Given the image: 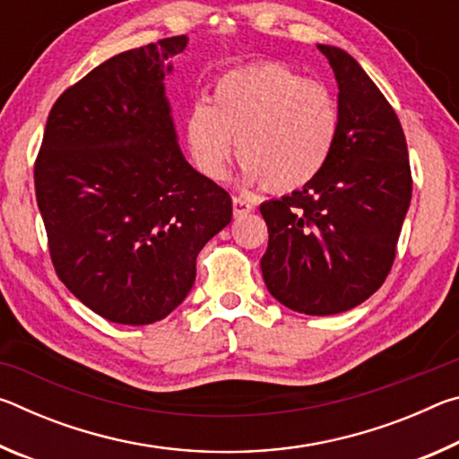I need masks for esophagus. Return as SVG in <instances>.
Instances as JSON below:
<instances>
[{"instance_id": "1", "label": "esophagus", "mask_w": 459, "mask_h": 459, "mask_svg": "<svg viewBox=\"0 0 459 459\" xmlns=\"http://www.w3.org/2000/svg\"><path fill=\"white\" fill-rule=\"evenodd\" d=\"M255 211V204L253 202L248 200H243V198H232V212H235V216L238 219V216H245V214H251Z\"/></svg>"}]
</instances>
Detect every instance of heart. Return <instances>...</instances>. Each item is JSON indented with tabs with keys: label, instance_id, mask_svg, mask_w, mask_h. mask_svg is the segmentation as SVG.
Wrapping results in <instances>:
<instances>
[{
	"label": "heart",
	"instance_id": "b5f03b06",
	"mask_svg": "<svg viewBox=\"0 0 459 459\" xmlns=\"http://www.w3.org/2000/svg\"><path fill=\"white\" fill-rule=\"evenodd\" d=\"M338 134L340 105L328 84L279 62L224 73L212 99L196 100L186 119V143L202 176H227L237 139L243 180L271 192H293L316 180Z\"/></svg>",
	"mask_w": 459,
	"mask_h": 459
}]
</instances>
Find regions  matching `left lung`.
I'll list each match as a JSON object with an SVG mask.
<instances>
[{
	"mask_svg": "<svg viewBox=\"0 0 459 459\" xmlns=\"http://www.w3.org/2000/svg\"><path fill=\"white\" fill-rule=\"evenodd\" d=\"M317 48L338 82V142L316 180L261 204L269 230L261 271L279 304L332 316L385 283L413 182L405 134L383 92L351 54Z\"/></svg>",
	"mask_w": 459,
	"mask_h": 459,
	"instance_id": "left-lung-1",
	"label": "left lung"
}]
</instances>
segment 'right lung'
<instances>
[{"mask_svg":"<svg viewBox=\"0 0 459 459\" xmlns=\"http://www.w3.org/2000/svg\"><path fill=\"white\" fill-rule=\"evenodd\" d=\"M186 44L174 36L121 52L62 92L34 166L56 275L115 324L172 314L202 247L232 219L229 192L178 145L164 79Z\"/></svg>","mask_w":459,"mask_h":459,"instance_id":"1","label":"right lung"}]
</instances>
